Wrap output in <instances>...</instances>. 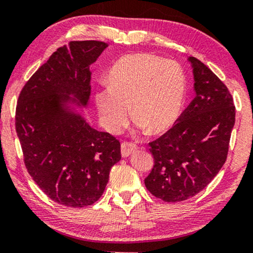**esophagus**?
<instances>
[{
    "label": "esophagus",
    "instance_id": "34e87169",
    "mask_svg": "<svg viewBox=\"0 0 253 253\" xmlns=\"http://www.w3.org/2000/svg\"><path fill=\"white\" fill-rule=\"evenodd\" d=\"M137 151V145L132 144V143H127V141H124L121 145V153H122L123 158L129 157L133 153V152Z\"/></svg>",
    "mask_w": 253,
    "mask_h": 253
}]
</instances>
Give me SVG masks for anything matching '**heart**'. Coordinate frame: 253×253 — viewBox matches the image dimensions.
I'll return each mask as SVG.
<instances>
[{
    "mask_svg": "<svg viewBox=\"0 0 253 253\" xmlns=\"http://www.w3.org/2000/svg\"><path fill=\"white\" fill-rule=\"evenodd\" d=\"M108 87L95 93L103 126L116 132L131 114L137 129L164 133L177 122L186 98V76L177 62L154 54L121 57L107 75Z\"/></svg>",
    "mask_w": 253,
    "mask_h": 253,
    "instance_id": "b5f03b06",
    "label": "heart"
}]
</instances>
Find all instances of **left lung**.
<instances>
[{"label":"left lung","instance_id":"1","mask_svg":"<svg viewBox=\"0 0 253 253\" xmlns=\"http://www.w3.org/2000/svg\"><path fill=\"white\" fill-rule=\"evenodd\" d=\"M192 69L195 99L164 136L150 143L154 166L145 186L164 202L176 203L205 189L227 159L235 106L226 85L196 57Z\"/></svg>","mask_w":253,"mask_h":253}]
</instances>
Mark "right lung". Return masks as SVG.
Masks as SVG:
<instances>
[{"instance_id": "obj_1", "label": "right lung", "mask_w": 253, "mask_h": 253, "mask_svg": "<svg viewBox=\"0 0 253 253\" xmlns=\"http://www.w3.org/2000/svg\"><path fill=\"white\" fill-rule=\"evenodd\" d=\"M107 47L86 40L58 48L26 83L17 103L16 131L27 171L50 199L68 207L94 204L121 160L120 141L93 129L84 116L91 65Z\"/></svg>"}]
</instances>
